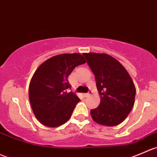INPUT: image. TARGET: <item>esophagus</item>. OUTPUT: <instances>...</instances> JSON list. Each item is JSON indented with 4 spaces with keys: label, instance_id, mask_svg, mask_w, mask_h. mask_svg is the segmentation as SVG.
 <instances>
[{
    "label": "esophagus",
    "instance_id": "34e87169",
    "mask_svg": "<svg viewBox=\"0 0 157 157\" xmlns=\"http://www.w3.org/2000/svg\"><path fill=\"white\" fill-rule=\"evenodd\" d=\"M91 91H88V93L84 94V96H85V98H88V97H89V96H91Z\"/></svg>",
    "mask_w": 157,
    "mask_h": 157
}]
</instances>
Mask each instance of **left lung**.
Here are the masks:
<instances>
[{
  "instance_id": "1",
  "label": "left lung",
  "mask_w": 157,
  "mask_h": 157,
  "mask_svg": "<svg viewBox=\"0 0 157 157\" xmlns=\"http://www.w3.org/2000/svg\"><path fill=\"white\" fill-rule=\"evenodd\" d=\"M94 75L100 105L91 110L93 121L104 126L120 124L134 105L136 88L125 68L105 53H83Z\"/></svg>"
}]
</instances>
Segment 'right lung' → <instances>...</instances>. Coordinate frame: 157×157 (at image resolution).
Returning <instances> with one entry per match:
<instances>
[{
    "instance_id": "right-lung-1",
    "label": "right lung",
    "mask_w": 157,
    "mask_h": 157,
    "mask_svg": "<svg viewBox=\"0 0 157 157\" xmlns=\"http://www.w3.org/2000/svg\"><path fill=\"white\" fill-rule=\"evenodd\" d=\"M85 63L79 53L55 56L36 70L29 86V98L37 120L46 127L56 128L66 123L80 101L73 92L68 77L76 66Z\"/></svg>"
}]
</instances>
